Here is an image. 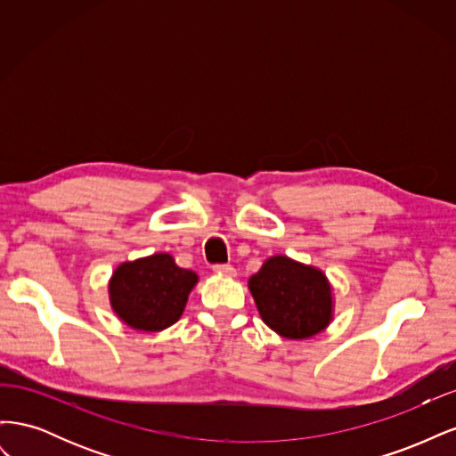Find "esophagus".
<instances>
[{
  "label": "esophagus",
  "instance_id": "obj_1",
  "mask_svg": "<svg viewBox=\"0 0 456 456\" xmlns=\"http://www.w3.org/2000/svg\"><path fill=\"white\" fill-rule=\"evenodd\" d=\"M213 270L218 275H226V278H233V275H236V268H233L232 265H215Z\"/></svg>",
  "mask_w": 456,
  "mask_h": 456
}]
</instances>
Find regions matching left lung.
<instances>
[{
  "label": "left lung",
  "instance_id": "1",
  "mask_svg": "<svg viewBox=\"0 0 456 456\" xmlns=\"http://www.w3.org/2000/svg\"><path fill=\"white\" fill-rule=\"evenodd\" d=\"M249 291L262 322L285 338H310L333 320L327 275L289 256H270L251 275Z\"/></svg>",
  "mask_w": 456,
  "mask_h": 456
}]
</instances>
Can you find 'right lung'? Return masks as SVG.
Segmentation results:
<instances>
[{"mask_svg":"<svg viewBox=\"0 0 456 456\" xmlns=\"http://www.w3.org/2000/svg\"><path fill=\"white\" fill-rule=\"evenodd\" d=\"M196 283V272L176 266L167 253H158L116 268L108 283L110 305L123 323L156 333L178 322Z\"/></svg>","mask_w":456,"mask_h":456,"instance_id":"1","label":"right lung"}]
</instances>
